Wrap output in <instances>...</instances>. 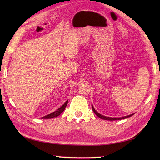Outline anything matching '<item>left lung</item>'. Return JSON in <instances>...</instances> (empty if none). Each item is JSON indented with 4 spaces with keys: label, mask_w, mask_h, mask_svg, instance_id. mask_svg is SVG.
Listing matches in <instances>:
<instances>
[{
    "label": "left lung",
    "mask_w": 160,
    "mask_h": 160,
    "mask_svg": "<svg viewBox=\"0 0 160 160\" xmlns=\"http://www.w3.org/2000/svg\"><path fill=\"white\" fill-rule=\"evenodd\" d=\"M92 109H93V112L95 113V115L98 116V117H99V118L102 119H105V120H109V121H114V120H120V119H125V118H128L129 117H131V116H132L134 113L133 114H131V115H127V116H125V117H122V118H109V117H106V116H104L103 115H101L100 113H99L98 112H97L96 110L95 109V108H93V105H92Z\"/></svg>",
    "instance_id": "obj_1"
}]
</instances>
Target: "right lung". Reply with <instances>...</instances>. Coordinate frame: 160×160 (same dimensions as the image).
<instances>
[{"instance_id": "1", "label": "right lung", "mask_w": 160, "mask_h": 160, "mask_svg": "<svg viewBox=\"0 0 160 160\" xmlns=\"http://www.w3.org/2000/svg\"><path fill=\"white\" fill-rule=\"evenodd\" d=\"M67 103H68V100H67L66 102L63 105H62L61 108L58 109L57 111H54V112H52L49 115L44 116V117L42 118V119H51V118H56V117H57V116H59L62 112H63V111L65 110L66 106L67 105Z\"/></svg>"}]
</instances>
